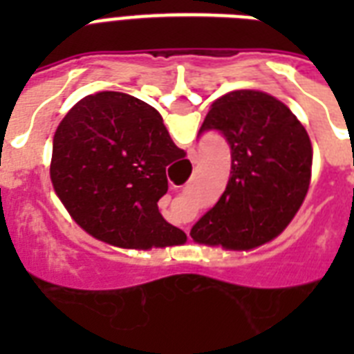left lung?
Wrapping results in <instances>:
<instances>
[{
  "mask_svg": "<svg viewBox=\"0 0 354 354\" xmlns=\"http://www.w3.org/2000/svg\"><path fill=\"white\" fill-rule=\"evenodd\" d=\"M202 130L232 147V172L215 207L191 230L194 242L248 252L285 232L313 176V143L285 102L259 90L230 91L211 104Z\"/></svg>",
  "mask_w": 354,
  "mask_h": 354,
  "instance_id": "left-lung-1",
  "label": "left lung"
}]
</instances>
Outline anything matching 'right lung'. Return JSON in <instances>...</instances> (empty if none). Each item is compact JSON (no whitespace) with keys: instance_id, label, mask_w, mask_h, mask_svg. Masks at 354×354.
<instances>
[{"instance_id":"right-lung-1","label":"right lung","mask_w":354,"mask_h":354,"mask_svg":"<svg viewBox=\"0 0 354 354\" xmlns=\"http://www.w3.org/2000/svg\"><path fill=\"white\" fill-rule=\"evenodd\" d=\"M185 152L160 112L121 91L80 99L53 136L51 183L77 224L127 250L180 246L187 235L161 216L167 165Z\"/></svg>"}]
</instances>
